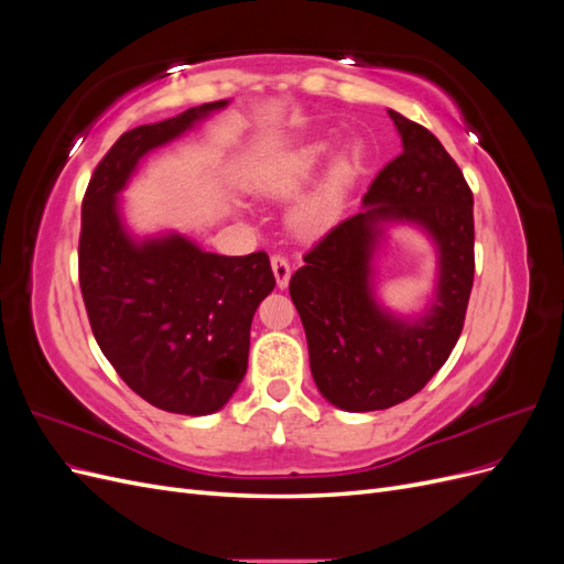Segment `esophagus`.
I'll return each mask as SVG.
<instances>
[{
    "label": "esophagus",
    "instance_id": "34e87169",
    "mask_svg": "<svg viewBox=\"0 0 564 564\" xmlns=\"http://www.w3.org/2000/svg\"><path fill=\"white\" fill-rule=\"evenodd\" d=\"M270 265H272V272H275L278 286L284 289L289 284V278H292V265H289V261L284 259L282 253H272L270 256Z\"/></svg>",
    "mask_w": 564,
    "mask_h": 564
}]
</instances>
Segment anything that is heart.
<instances>
[{"label":"heart","mask_w":564,"mask_h":564,"mask_svg":"<svg viewBox=\"0 0 564 564\" xmlns=\"http://www.w3.org/2000/svg\"><path fill=\"white\" fill-rule=\"evenodd\" d=\"M336 148L334 135H324L299 145L296 150L270 162L263 172L256 176L253 191L270 197H292L308 183L322 164L332 158ZM365 166V150L360 143L348 145L336 162L329 166L313 191L305 193L292 209V224L301 235H319L329 230L344 214L346 199L355 178Z\"/></svg>","instance_id":"b5f03b06"}]
</instances>
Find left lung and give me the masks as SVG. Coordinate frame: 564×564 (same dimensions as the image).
I'll return each instance as SVG.
<instances>
[{
	"instance_id": "1",
	"label": "left lung",
	"mask_w": 564,
	"mask_h": 564,
	"mask_svg": "<svg viewBox=\"0 0 564 564\" xmlns=\"http://www.w3.org/2000/svg\"><path fill=\"white\" fill-rule=\"evenodd\" d=\"M388 115L402 152L371 181L365 209L324 235L289 280L313 379L346 412L400 404L435 377L464 329L475 275L473 193L464 174L429 129L395 110ZM390 219L421 225L441 251L436 301L419 321L386 314L370 292V256Z\"/></svg>"
}]
</instances>
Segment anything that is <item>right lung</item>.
Masks as SVG:
<instances>
[{
    "instance_id": "1",
    "label": "right lung",
    "mask_w": 564,
    "mask_h": 564,
    "mask_svg": "<svg viewBox=\"0 0 564 564\" xmlns=\"http://www.w3.org/2000/svg\"><path fill=\"white\" fill-rule=\"evenodd\" d=\"M226 104L119 135L82 202L79 286L96 344L135 395L187 416L218 412L245 379L251 319L275 275L265 251L220 256L181 235L133 242L117 193L150 150Z\"/></svg>"
}]
</instances>
